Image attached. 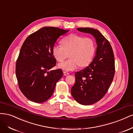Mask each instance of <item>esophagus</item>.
Returning a JSON list of instances; mask_svg holds the SVG:
<instances>
[{
	"instance_id": "34e87169",
	"label": "esophagus",
	"mask_w": 133,
	"mask_h": 133,
	"mask_svg": "<svg viewBox=\"0 0 133 133\" xmlns=\"http://www.w3.org/2000/svg\"><path fill=\"white\" fill-rule=\"evenodd\" d=\"M69 74H69V73H68V72H66V71H64V72H63V75H65V76L68 75Z\"/></svg>"
}]
</instances>
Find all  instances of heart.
Instances as JSON below:
<instances>
[{
  "label": "heart",
  "instance_id": "b5f03b06",
  "mask_svg": "<svg viewBox=\"0 0 133 133\" xmlns=\"http://www.w3.org/2000/svg\"><path fill=\"white\" fill-rule=\"evenodd\" d=\"M61 45H55L52 54L58 62H62L69 54L70 59L59 63L58 67L69 71L77 69L79 66L86 67L92 62L96 51L94 41L90 37H84L72 34L64 37Z\"/></svg>",
  "mask_w": 133,
  "mask_h": 133
}]
</instances>
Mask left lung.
<instances>
[{
  "instance_id": "8db88e82",
  "label": "left lung",
  "mask_w": 133,
  "mask_h": 133,
  "mask_svg": "<svg viewBox=\"0 0 133 133\" xmlns=\"http://www.w3.org/2000/svg\"><path fill=\"white\" fill-rule=\"evenodd\" d=\"M78 31L91 34L97 44L93 61L84 69L75 74V83L71 95L78 103L93 104L103 97L112 82L115 74L114 56L109 42L97 30L79 28Z\"/></svg>"
}]
</instances>
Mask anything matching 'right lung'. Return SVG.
I'll return each instance as SVG.
<instances>
[{"label":"right lung","mask_w":133,"mask_h":133,"mask_svg":"<svg viewBox=\"0 0 133 133\" xmlns=\"http://www.w3.org/2000/svg\"><path fill=\"white\" fill-rule=\"evenodd\" d=\"M69 30L44 27L30 35L21 46L16 63L19 87L28 99L40 103L54 93L63 75L61 69L51 70L56 63L52 48L57 38Z\"/></svg>","instance_id":"right-lung-1"}]
</instances>
